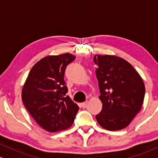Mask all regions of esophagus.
Instances as JSON below:
<instances>
[{
	"instance_id": "34e87169",
	"label": "esophagus",
	"mask_w": 158,
	"mask_h": 158,
	"mask_svg": "<svg viewBox=\"0 0 158 158\" xmlns=\"http://www.w3.org/2000/svg\"><path fill=\"white\" fill-rule=\"evenodd\" d=\"M87 103H88L87 101H86V102H84L81 103V107H85L86 105H87Z\"/></svg>"
}]
</instances>
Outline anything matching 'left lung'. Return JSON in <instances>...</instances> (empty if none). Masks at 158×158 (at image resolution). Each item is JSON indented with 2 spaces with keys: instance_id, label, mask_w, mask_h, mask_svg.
Listing matches in <instances>:
<instances>
[{
  "instance_id": "1",
  "label": "left lung",
  "mask_w": 158,
  "mask_h": 158,
  "mask_svg": "<svg viewBox=\"0 0 158 158\" xmlns=\"http://www.w3.org/2000/svg\"><path fill=\"white\" fill-rule=\"evenodd\" d=\"M94 63L102 102L95 116L98 124L108 131L126 127L139 112L145 97L140 75L128 62L116 56L95 55Z\"/></svg>"
}]
</instances>
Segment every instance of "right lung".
<instances>
[{
  "instance_id": "add662e5",
  "label": "right lung",
  "mask_w": 158,
  "mask_h": 158,
  "mask_svg": "<svg viewBox=\"0 0 158 158\" xmlns=\"http://www.w3.org/2000/svg\"><path fill=\"white\" fill-rule=\"evenodd\" d=\"M75 59L64 54L42 58L30 71L22 89V101L37 123L47 131L56 132L72 126L78 106L66 95L64 74Z\"/></svg>"
}]
</instances>
